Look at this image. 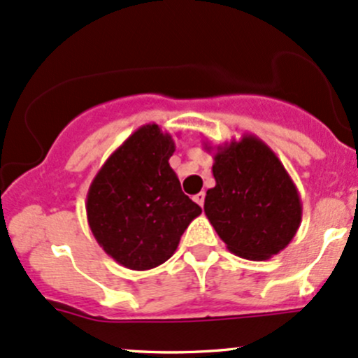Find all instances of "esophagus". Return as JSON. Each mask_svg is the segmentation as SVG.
<instances>
[{
	"mask_svg": "<svg viewBox=\"0 0 358 358\" xmlns=\"http://www.w3.org/2000/svg\"><path fill=\"white\" fill-rule=\"evenodd\" d=\"M194 200L199 203L200 207H202L203 206V200H206V194H203V192H199L197 195H194Z\"/></svg>",
	"mask_w": 358,
	"mask_h": 358,
	"instance_id": "1",
	"label": "esophagus"
}]
</instances>
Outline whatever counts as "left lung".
I'll use <instances>...</instances> for the list:
<instances>
[{"mask_svg":"<svg viewBox=\"0 0 358 358\" xmlns=\"http://www.w3.org/2000/svg\"><path fill=\"white\" fill-rule=\"evenodd\" d=\"M215 187L207 190L203 212L227 250L246 260H268L296 236L302 203L296 183L260 137L212 148Z\"/></svg>","mask_w":358,"mask_h":358,"instance_id":"1","label":"left lung"}]
</instances>
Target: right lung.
<instances>
[{"label":"right lung","mask_w":358,"mask_h":358,"mask_svg":"<svg viewBox=\"0 0 358 358\" xmlns=\"http://www.w3.org/2000/svg\"><path fill=\"white\" fill-rule=\"evenodd\" d=\"M171 134L146 124L98 170L86 195V217L98 245L119 265L151 270L171 258L202 209L182 192L170 166Z\"/></svg>","instance_id":"1"}]
</instances>
